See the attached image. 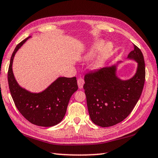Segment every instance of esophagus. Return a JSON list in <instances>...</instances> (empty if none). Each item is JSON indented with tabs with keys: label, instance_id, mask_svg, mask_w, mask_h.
I'll return each instance as SVG.
<instances>
[{
	"label": "esophagus",
	"instance_id": "1",
	"mask_svg": "<svg viewBox=\"0 0 158 158\" xmlns=\"http://www.w3.org/2000/svg\"><path fill=\"white\" fill-rule=\"evenodd\" d=\"M77 84H78V86L79 88L81 89L83 88V86H84V80L81 78H79L77 79Z\"/></svg>",
	"mask_w": 158,
	"mask_h": 158
}]
</instances>
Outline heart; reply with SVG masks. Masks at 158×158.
<instances>
[{
	"instance_id": "heart-1",
	"label": "heart",
	"mask_w": 158,
	"mask_h": 158,
	"mask_svg": "<svg viewBox=\"0 0 158 158\" xmlns=\"http://www.w3.org/2000/svg\"><path fill=\"white\" fill-rule=\"evenodd\" d=\"M112 49H113V46H112V45L110 43H107L106 44V42L104 41L98 40V41H96L92 45L91 48L89 49L88 53L86 55V57L89 59L93 58L100 51H101L99 55L98 59V60L94 65L95 69H98L101 67L102 63L110 56Z\"/></svg>"
}]
</instances>
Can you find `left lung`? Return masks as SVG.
<instances>
[{
    "label": "left lung",
    "mask_w": 158,
    "mask_h": 158,
    "mask_svg": "<svg viewBox=\"0 0 158 158\" xmlns=\"http://www.w3.org/2000/svg\"><path fill=\"white\" fill-rule=\"evenodd\" d=\"M127 59L137 62L136 73L123 80L117 75V64L89 72L84 77V89L90 118L95 124L108 127L128 117L141 97L146 68L141 50L134 45Z\"/></svg>",
    "instance_id": "left-lung-1"
}]
</instances>
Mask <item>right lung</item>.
Masks as SVG:
<instances>
[{
  "instance_id": "1",
  "label": "right lung",
  "mask_w": 158,
  "mask_h": 158,
  "mask_svg": "<svg viewBox=\"0 0 158 158\" xmlns=\"http://www.w3.org/2000/svg\"><path fill=\"white\" fill-rule=\"evenodd\" d=\"M30 37L17 45L12 55L7 73L10 91L17 110L25 119L37 126L52 127L64 118L70 98L78 89L77 79L58 77L39 93H32L19 86L12 72V62L17 51Z\"/></svg>"
}]
</instances>
